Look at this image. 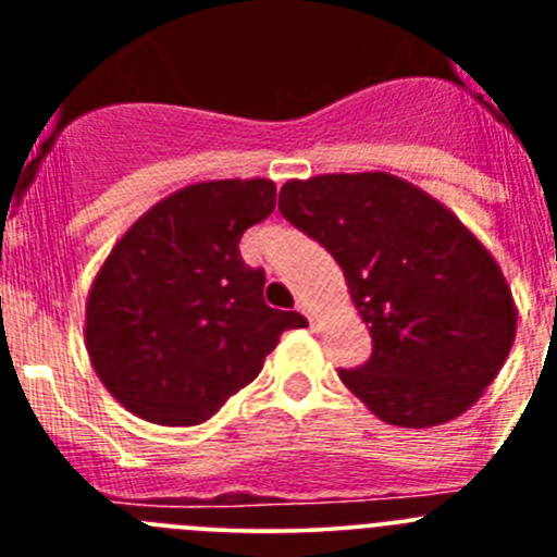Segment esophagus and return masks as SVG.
<instances>
[{
  "mask_svg": "<svg viewBox=\"0 0 557 557\" xmlns=\"http://www.w3.org/2000/svg\"><path fill=\"white\" fill-rule=\"evenodd\" d=\"M298 312H301L304 314V318H307V321H309V326H318V321H314V314H312V309H309L307 307V304H298Z\"/></svg>",
  "mask_w": 557,
  "mask_h": 557,
  "instance_id": "esophagus-1",
  "label": "esophagus"
}]
</instances>
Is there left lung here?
Instances as JSON below:
<instances>
[{
	"label": "left lung",
	"instance_id": "1",
	"mask_svg": "<svg viewBox=\"0 0 557 557\" xmlns=\"http://www.w3.org/2000/svg\"><path fill=\"white\" fill-rule=\"evenodd\" d=\"M284 218L346 275L373 339L343 385L393 426L426 430L476 405L516 339L513 293L455 211L391 172L287 181Z\"/></svg>",
	"mask_w": 557,
	"mask_h": 557
}]
</instances>
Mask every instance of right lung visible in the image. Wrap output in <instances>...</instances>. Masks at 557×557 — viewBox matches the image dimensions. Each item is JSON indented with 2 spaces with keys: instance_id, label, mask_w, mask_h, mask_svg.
Masks as SVG:
<instances>
[{
  "instance_id": "add662e5",
  "label": "right lung",
  "mask_w": 557,
  "mask_h": 557,
  "mask_svg": "<svg viewBox=\"0 0 557 557\" xmlns=\"http://www.w3.org/2000/svg\"><path fill=\"white\" fill-rule=\"evenodd\" d=\"M275 209L270 178L172 191L116 239L86 301V351L106 391L159 426H198L250 385L304 314L264 304L239 239Z\"/></svg>"
}]
</instances>
